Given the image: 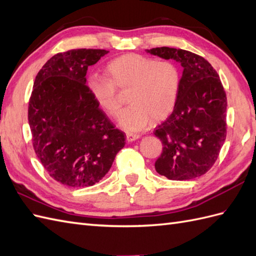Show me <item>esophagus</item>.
Listing matches in <instances>:
<instances>
[{
    "mask_svg": "<svg viewBox=\"0 0 256 256\" xmlns=\"http://www.w3.org/2000/svg\"><path fill=\"white\" fill-rule=\"evenodd\" d=\"M140 138L139 134H126V139L128 142H132L134 140H138Z\"/></svg>",
    "mask_w": 256,
    "mask_h": 256,
    "instance_id": "obj_1",
    "label": "esophagus"
}]
</instances>
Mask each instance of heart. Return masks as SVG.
<instances>
[{
	"label": "heart",
	"instance_id": "obj_1",
	"mask_svg": "<svg viewBox=\"0 0 256 256\" xmlns=\"http://www.w3.org/2000/svg\"><path fill=\"white\" fill-rule=\"evenodd\" d=\"M104 74L106 78H90L86 88L98 106L110 117L122 110L118 91H128L132 105L120 117V127L127 132H139L151 120H164L175 108L180 74L172 62L127 53L110 60Z\"/></svg>",
	"mask_w": 256,
	"mask_h": 256
}]
</instances>
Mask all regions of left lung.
Returning a JSON list of instances; mask_svg holds the SVG:
<instances>
[{
	"instance_id": "left-lung-1",
	"label": "left lung",
	"mask_w": 256,
	"mask_h": 256,
	"mask_svg": "<svg viewBox=\"0 0 256 256\" xmlns=\"http://www.w3.org/2000/svg\"><path fill=\"white\" fill-rule=\"evenodd\" d=\"M146 51L184 67L172 113L154 130L163 144L155 170L170 180L200 177L215 164L227 136V96L220 78L206 60L186 50Z\"/></svg>"
}]
</instances>
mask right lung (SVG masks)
Returning a JSON list of instances; mask_svg holds the SVG:
<instances>
[{
  "label": "right lung",
  "instance_id": "add662e5",
  "mask_svg": "<svg viewBox=\"0 0 256 256\" xmlns=\"http://www.w3.org/2000/svg\"><path fill=\"white\" fill-rule=\"evenodd\" d=\"M106 50L74 48L52 56L34 79L28 105L32 146L54 180L84 188L106 175L124 134L86 88L88 67Z\"/></svg>",
  "mask_w": 256,
  "mask_h": 256
}]
</instances>
